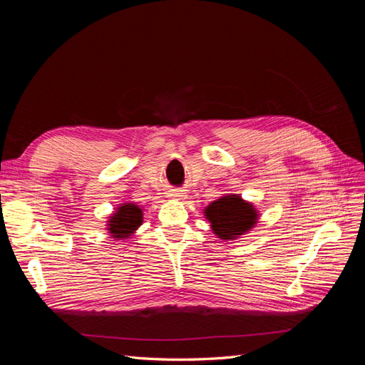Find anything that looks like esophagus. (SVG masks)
Masks as SVG:
<instances>
[{
	"label": "esophagus",
	"mask_w": 365,
	"mask_h": 365,
	"mask_svg": "<svg viewBox=\"0 0 365 365\" xmlns=\"http://www.w3.org/2000/svg\"><path fill=\"white\" fill-rule=\"evenodd\" d=\"M170 196H172V197H175V200H184V197H185V193H184L182 190H172Z\"/></svg>",
	"instance_id": "1"
}]
</instances>
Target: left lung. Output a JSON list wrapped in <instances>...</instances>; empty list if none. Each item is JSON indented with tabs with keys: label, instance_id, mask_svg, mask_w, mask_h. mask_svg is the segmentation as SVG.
<instances>
[{
	"label": "left lung",
	"instance_id": "obj_1",
	"mask_svg": "<svg viewBox=\"0 0 365 365\" xmlns=\"http://www.w3.org/2000/svg\"><path fill=\"white\" fill-rule=\"evenodd\" d=\"M204 216L216 237L220 240H236L256 227L259 210L236 193L220 196L204 208Z\"/></svg>",
	"mask_w": 365,
	"mask_h": 365
}]
</instances>
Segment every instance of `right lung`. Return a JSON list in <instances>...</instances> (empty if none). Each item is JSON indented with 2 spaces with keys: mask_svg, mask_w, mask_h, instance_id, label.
Here are the masks:
<instances>
[{
  "mask_svg": "<svg viewBox=\"0 0 365 365\" xmlns=\"http://www.w3.org/2000/svg\"><path fill=\"white\" fill-rule=\"evenodd\" d=\"M143 224V208L135 202L120 204L106 220V233L114 240H126Z\"/></svg>",
  "mask_w": 365,
  "mask_h": 365,
  "instance_id": "1",
  "label": "right lung"
}]
</instances>
